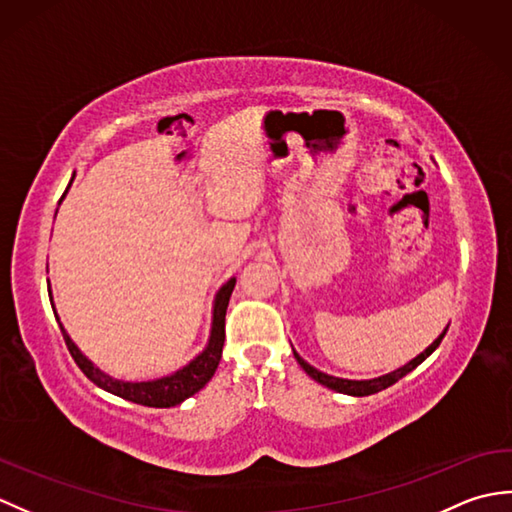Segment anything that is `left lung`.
Wrapping results in <instances>:
<instances>
[{"instance_id": "1", "label": "left lung", "mask_w": 512, "mask_h": 512, "mask_svg": "<svg viewBox=\"0 0 512 512\" xmlns=\"http://www.w3.org/2000/svg\"><path fill=\"white\" fill-rule=\"evenodd\" d=\"M447 330H449V325L442 330V334L438 336V339L427 347V350L420 352L416 358H411L409 363H405L402 367L394 369V372L383 374V376H378V378H367V380H352V378L330 376V374L321 372V369L312 367L308 361H303V358H301L295 350H292V352H295V358H297V363L303 367V372H306L310 378L317 380V383H321L323 387L334 389V391H339V394H347V396H369V394H376V391H383V389L391 387L394 383H398V380H400L402 376H407L409 372H413V369H416V367L424 361V358L431 356L433 352L438 350V345H440V341L444 339V334H447Z\"/></svg>"}]
</instances>
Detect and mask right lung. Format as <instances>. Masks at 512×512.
I'll use <instances>...</instances> for the list:
<instances>
[{
    "label": "right lung",
    "mask_w": 512,
    "mask_h": 512,
    "mask_svg": "<svg viewBox=\"0 0 512 512\" xmlns=\"http://www.w3.org/2000/svg\"><path fill=\"white\" fill-rule=\"evenodd\" d=\"M72 180H74V176H72ZM72 180H70V184H72ZM70 184H68V189H70ZM68 189H65V193H68ZM65 193L61 195V200L65 198ZM235 281L237 279L231 277L220 290L215 292L213 310H211V332H209V341H206L204 350L200 354H195L187 365H182L180 369H176V372L160 376V378H149V380L114 378L110 374H105L99 365H94L90 358L79 350V345L72 341L68 330L63 328L57 308H54L50 284H48V295H50L54 317H57V321H59L65 345H68L74 363L81 367V372L88 376L96 387L110 391V394H114L118 398L136 402V405L165 409V407H176V405H180V402L191 398L193 394H198V391L213 378L215 369H217V365H220V358H222L224 317H226L228 299H231V292L235 288Z\"/></svg>",
    "instance_id": "1"
}]
</instances>
